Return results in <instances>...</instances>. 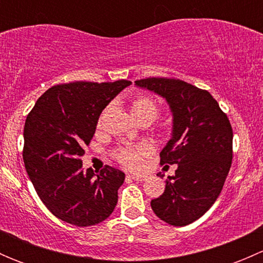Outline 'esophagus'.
<instances>
[{
  "label": "esophagus",
  "mask_w": 263,
  "mask_h": 263,
  "mask_svg": "<svg viewBox=\"0 0 263 263\" xmlns=\"http://www.w3.org/2000/svg\"><path fill=\"white\" fill-rule=\"evenodd\" d=\"M127 177H128V178H131V179H134V181H139V182L145 181V178H146L145 176H136V174H128Z\"/></svg>",
  "instance_id": "34e87169"
}]
</instances>
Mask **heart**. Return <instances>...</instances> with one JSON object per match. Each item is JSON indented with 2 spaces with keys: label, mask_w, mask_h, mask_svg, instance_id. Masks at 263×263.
I'll list each match as a JSON object with an SVG mask.
<instances>
[{
  "label": "heart",
  "mask_w": 263,
  "mask_h": 263,
  "mask_svg": "<svg viewBox=\"0 0 263 263\" xmlns=\"http://www.w3.org/2000/svg\"><path fill=\"white\" fill-rule=\"evenodd\" d=\"M131 113L134 118H150L151 121L159 115V105L155 100L147 95H139L131 103ZM150 154V147L145 144L128 145L115 153L117 160L129 169H140L144 164V159Z\"/></svg>",
  "instance_id": "heart-1"
}]
</instances>
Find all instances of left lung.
<instances>
[{
  "mask_svg": "<svg viewBox=\"0 0 263 263\" xmlns=\"http://www.w3.org/2000/svg\"><path fill=\"white\" fill-rule=\"evenodd\" d=\"M135 85L164 98L171 108L172 136L160 164H176L177 171L163 195L151 200V209L163 221L184 227L200 219L221 192L232 166V126L213 95L188 82L150 78Z\"/></svg>",
  "mask_w": 263,
  "mask_h": 263,
  "instance_id": "left-lung-1",
  "label": "left lung"
}]
</instances>
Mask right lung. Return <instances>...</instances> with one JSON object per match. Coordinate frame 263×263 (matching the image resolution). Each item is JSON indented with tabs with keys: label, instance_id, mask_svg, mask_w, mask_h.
<instances>
[{
	"label": "right lung",
	"instance_id": "obj_1",
	"mask_svg": "<svg viewBox=\"0 0 263 263\" xmlns=\"http://www.w3.org/2000/svg\"><path fill=\"white\" fill-rule=\"evenodd\" d=\"M132 82L75 81L47 90L26 117L23 159L42 202L55 217L76 227L109 217L124 173L105 165L84 171L80 156L97 128L100 113Z\"/></svg>",
	"mask_w": 263,
	"mask_h": 263
}]
</instances>
